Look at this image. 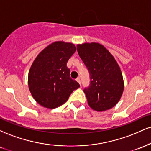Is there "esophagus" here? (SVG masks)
I'll return each mask as SVG.
<instances>
[{"label": "esophagus", "mask_w": 151, "mask_h": 151, "mask_svg": "<svg viewBox=\"0 0 151 151\" xmlns=\"http://www.w3.org/2000/svg\"><path fill=\"white\" fill-rule=\"evenodd\" d=\"M77 82L79 83V84H80V85H81V80H80V78H79V77H78L77 79Z\"/></svg>", "instance_id": "esophagus-1"}]
</instances>
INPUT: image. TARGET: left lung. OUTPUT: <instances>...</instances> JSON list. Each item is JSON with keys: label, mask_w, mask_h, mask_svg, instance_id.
<instances>
[{"label": "left lung", "mask_w": 151, "mask_h": 151, "mask_svg": "<svg viewBox=\"0 0 151 151\" xmlns=\"http://www.w3.org/2000/svg\"><path fill=\"white\" fill-rule=\"evenodd\" d=\"M77 52L89 70L91 83L84 89L88 104L96 111H104L117 104L122 96L124 82L115 58L97 42L78 44Z\"/></svg>", "instance_id": "obj_1"}]
</instances>
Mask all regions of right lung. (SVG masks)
Returning <instances> with one entry per match:
<instances>
[{"mask_svg":"<svg viewBox=\"0 0 151 151\" xmlns=\"http://www.w3.org/2000/svg\"><path fill=\"white\" fill-rule=\"evenodd\" d=\"M77 48L73 43L56 41L40 52L31 65L28 87L34 99L47 109H55L68 100L79 84L71 79L67 63Z\"/></svg>","mask_w":151,"mask_h":151,"instance_id":"obj_1","label":"right lung"}]
</instances>
